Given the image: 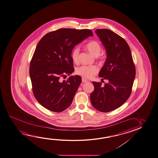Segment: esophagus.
Wrapping results in <instances>:
<instances>
[{
    "label": "esophagus",
    "mask_w": 158,
    "mask_h": 158,
    "mask_svg": "<svg viewBox=\"0 0 158 158\" xmlns=\"http://www.w3.org/2000/svg\"><path fill=\"white\" fill-rule=\"evenodd\" d=\"M88 81H87L86 79H85L84 78H82V82H87Z\"/></svg>",
    "instance_id": "1"
}]
</instances>
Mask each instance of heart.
I'll return each instance as SVG.
<instances>
[{
  "label": "heart",
  "mask_w": 158,
  "mask_h": 158,
  "mask_svg": "<svg viewBox=\"0 0 158 158\" xmlns=\"http://www.w3.org/2000/svg\"><path fill=\"white\" fill-rule=\"evenodd\" d=\"M85 47L89 53L94 56H98L101 53L102 50L101 44L97 41H91L87 43ZM80 49L78 47H75L73 48L71 52V59L75 63L79 61ZM98 72V69L96 66H85L82 65L77 68L76 73L79 76L82 77L85 79H91L94 77Z\"/></svg>",
  "instance_id": "heart-1"
}]
</instances>
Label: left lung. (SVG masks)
Wrapping results in <instances>:
<instances>
[{
	"label": "left lung",
	"instance_id": "8db88e82",
	"mask_svg": "<svg viewBox=\"0 0 158 158\" xmlns=\"http://www.w3.org/2000/svg\"><path fill=\"white\" fill-rule=\"evenodd\" d=\"M105 48L106 59L99 73L102 80L108 83L93 81L94 91L90 100L94 108L103 112L113 111L127 101L135 79V67L131 49L118 35L106 29L95 31Z\"/></svg>",
	"mask_w": 158,
	"mask_h": 158
}]
</instances>
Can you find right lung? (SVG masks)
Instances as JSON below:
<instances>
[{
	"mask_svg": "<svg viewBox=\"0 0 158 158\" xmlns=\"http://www.w3.org/2000/svg\"><path fill=\"white\" fill-rule=\"evenodd\" d=\"M92 36L89 29L62 28L45 35L37 44L29 74L35 97L47 109L61 112L71 105L81 78H62L74 71L71 56L74 46Z\"/></svg>",
	"mask_w": 158,
	"mask_h": 158,
	"instance_id": "1",
	"label": "right lung"
}]
</instances>
